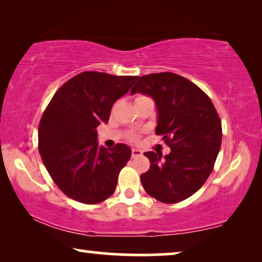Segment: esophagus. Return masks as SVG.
Here are the masks:
<instances>
[{"instance_id": "34e87169", "label": "esophagus", "mask_w": 262, "mask_h": 262, "mask_svg": "<svg viewBox=\"0 0 262 262\" xmlns=\"http://www.w3.org/2000/svg\"><path fill=\"white\" fill-rule=\"evenodd\" d=\"M131 155H132V159H135V157H139V156L142 155V150H139V149H132Z\"/></svg>"}]
</instances>
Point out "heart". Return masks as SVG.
Wrapping results in <instances>:
<instances>
[{"mask_svg":"<svg viewBox=\"0 0 262 262\" xmlns=\"http://www.w3.org/2000/svg\"><path fill=\"white\" fill-rule=\"evenodd\" d=\"M138 98H141V96H138Z\"/></svg>","mask_w":262,"mask_h":262,"instance_id":"1","label":"heart"}]
</instances>
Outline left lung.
Wrapping results in <instances>:
<instances>
[{"label": "left lung", "mask_w": 262, "mask_h": 262, "mask_svg": "<svg viewBox=\"0 0 262 262\" xmlns=\"http://www.w3.org/2000/svg\"><path fill=\"white\" fill-rule=\"evenodd\" d=\"M135 93L148 95L157 110L156 135L170 152L148 151L150 168L141 175L145 192L159 202L179 203L207 180L222 144V123L209 96L187 78L157 73L138 78Z\"/></svg>", "instance_id": "1"}]
</instances>
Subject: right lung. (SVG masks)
Wrapping results in <instances>:
<instances>
[{
	"instance_id": "add662e5",
	"label": "right lung",
	"mask_w": 262,
	"mask_h": 262,
	"mask_svg": "<svg viewBox=\"0 0 262 262\" xmlns=\"http://www.w3.org/2000/svg\"><path fill=\"white\" fill-rule=\"evenodd\" d=\"M137 77L84 71L66 82L46 107L39 124V152L50 177L69 198L98 204L116 191L131 149L99 145L96 127L108 121L113 103Z\"/></svg>"
}]
</instances>
